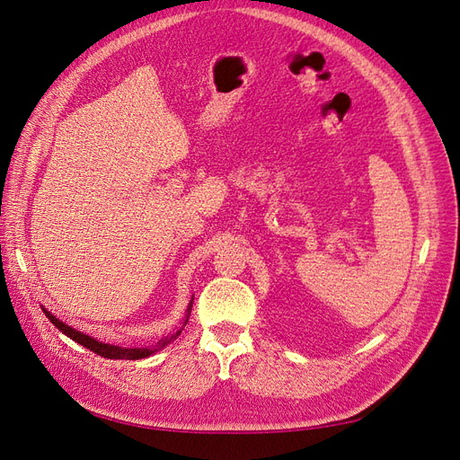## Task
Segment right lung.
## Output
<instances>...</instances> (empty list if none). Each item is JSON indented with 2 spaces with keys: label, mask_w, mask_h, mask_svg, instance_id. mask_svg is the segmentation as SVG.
I'll list each match as a JSON object with an SVG mask.
<instances>
[{
  "label": "right lung",
  "mask_w": 460,
  "mask_h": 460,
  "mask_svg": "<svg viewBox=\"0 0 460 460\" xmlns=\"http://www.w3.org/2000/svg\"><path fill=\"white\" fill-rule=\"evenodd\" d=\"M191 305H193V299L190 301V305H188V316H190V313H191ZM44 313H46V316L51 320V324L53 326H58L65 336H68L71 340H75L76 343H80V345H84L86 349H90V351H93V353H97L100 357H105V358H128V360H137V358H146V357H149V355H153L155 351H159V349H163V347L166 345V343H171L180 332L182 330H178L174 336H166V338H163L155 347H149V349H122V347H117V345H109V343H102V341H97V340H93V338H90V336H86V333H82V332H76L75 328H71V326H66V324H63L59 318H55L51 313H48L46 309H44ZM188 323V320H186Z\"/></svg>",
  "instance_id": "right-lung-1"
}]
</instances>
